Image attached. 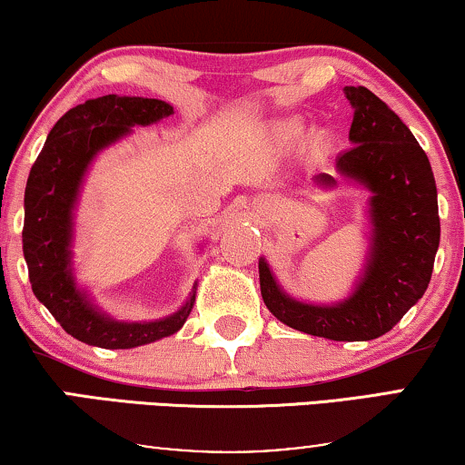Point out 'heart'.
I'll use <instances>...</instances> for the list:
<instances>
[{
	"instance_id": "heart-1",
	"label": "heart",
	"mask_w": 465,
	"mask_h": 465,
	"mask_svg": "<svg viewBox=\"0 0 465 465\" xmlns=\"http://www.w3.org/2000/svg\"><path fill=\"white\" fill-rule=\"evenodd\" d=\"M301 131H302L301 118H288V120H283V123L277 124V135L285 139V142L294 139Z\"/></svg>"
}]
</instances>
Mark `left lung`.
Listing matches in <instances>:
<instances>
[{
  "mask_svg": "<svg viewBox=\"0 0 465 465\" xmlns=\"http://www.w3.org/2000/svg\"><path fill=\"white\" fill-rule=\"evenodd\" d=\"M345 94L353 107V148L336 158V171L372 194L364 271L345 301L309 304L285 294L260 258V292L285 326L330 341H372L390 332L428 290L440 218L428 154L409 126L366 86H345ZM313 180L322 188L336 186L330 173Z\"/></svg>",
  "mask_w": 465,
  "mask_h": 465,
  "instance_id": "1",
  "label": "left lung"
}]
</instances>
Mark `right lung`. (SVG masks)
Masks as SVG:
<instances>
[{"label": "right lung", "instance_id": "add662e5", "mask_svg": "<svg viewBox=\"0 0 465 465\" xmlns=\"http://www.w3.org/2000/svg\"><path fill=\"white\" fill-rule=\"evenodd\" d=\"M173 114L161 99H88L69 110L48 133L25 188L23 253L31 290L67 334L101 349H133L175 334L188 320L196 285L177 313L154 322H118L91 302L72 269L74 209L88 164L107 145Z\"/></svg>", "mask_w": 465, "mask_h": 465}]
</instances>
